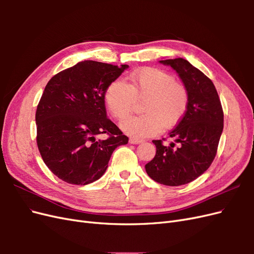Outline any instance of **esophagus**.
Wrapping results in <instances>:
<instances>
[{"label":"esophagus","instance_id":"esophagus-1","mask_svg":"<svg viewBox=\"0 0 254 254\" xmlns=\"http://www.w3.org/2000/svg\"><path fill=\"white\" fill-rule=\"evenodd\" d=\"M143 141L142 140H140V139H134V137H130L129 139V143L130 144H140V143H142Z\"/></svg>","mask_w":254,"mask_h":254}]
</instances>
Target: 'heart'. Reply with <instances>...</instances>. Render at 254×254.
<instances>
[{"mask_svg":"<svg viewBox=\"0 0 254 254\" xmlns=\"http://www.w3.org/2000/svg\"><path fill=\"white\" fill-rule=\"evenodd\" d=\"M145 112L122 122L123 131L134 139L157 134L178 124L189 106V92L174 76L157 67H143L131 72L128 83L115 79L106 89L105 103L114 118L125 119L135 99L144 98Z\"/></svg>","mask_w":254,"mask_h":254,"instance_id":"1","label":"heart"}]
</instances>
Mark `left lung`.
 I'll return each mask as SVG.
<instances>
[{"instance_id": "1", "label": "left lung", "mask_w": 254, "mask_h": 254, "mask_svg": "<svg viewBox=\"0 0 254 254\" xmlns=\"http://www.w3.org/2000/svg\"><path fill=\"white\" fill-rule=\"evenodd\" d=\"M178 73L189 92V106L170 136L179 146L153 140L156 156L145 165L147 175L160 184L178 187L201 176L216 156L224 129V111L212 80L183 58L160 60Z\"/></svg>"}]
</instances>
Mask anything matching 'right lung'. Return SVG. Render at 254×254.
<instances>
[{
  "instance_id": "1",
  "label": "right lung",
  "mask_w": 254,
  "mask_h": 254,
  "mask_svg": "<svg viewBox=\"0 0 254 254\" xmlns=\"http://www.w3.org/2000/svg\"><path fill=\"white\" fill-rule=\"evenodd\" d=\"M128 67L80 61L56 74L36 111L37 145L50 171L64 182L86 186L105 174L112 152L128 137L107 118L105 92ZM107 133L106 140L96 135Z\"/></svg>"
}]
</instances>
